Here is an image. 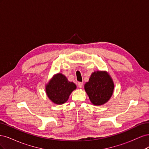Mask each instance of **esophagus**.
Instances as JSON below:
<instances>
[{
	"label": "esophagus",
	"mask_w": 149,
	"mask_h": 149,
	"mask_svg": "<svg viewBox=\"0 0 149 149\" xmlns=\"http://www.w3.org/2000/svg\"><path fill=\"white\" fill-rule=\"evenodd\" d=\"M78 87L79 88H81L83 87V82H78Z\"/></svg>",
	"instance_id": "esophagus-1"
}]
</instances>
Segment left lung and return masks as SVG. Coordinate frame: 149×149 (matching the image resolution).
<instances>
[{
	"label": "left lung",
	"mask_w": 149,
	"mask_h": 149,
	"mask_svg": "<svg viewBox=\"0 0 149 149\" xmlns=\"http://www.w3.org/2000/svg\"><path fill=\"white\" fill-rule=\"evenodd\" d=\"M114 83L106 71H96L91 74L89 81L84 84V90L94 106L104 104L113 94Z\"/></svg>",
	"instance_id": "left-lung-1"
}]
</instances>
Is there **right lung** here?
<instances>
[{"mask_svg":"<svg viewBox=\"0 0 149 149\" xmlns=\"http://www.w3.org/2000/svg\"><path fill=\"white\" fill-rule=\"evenodd\" d=\"M76 89V84L69 81L66 76L58 73L54 75L45 85L48 97L55 104L66 102L71 93Z\"/></svg>","mask_w":149,"mask_h":149,"instance_id":"1","label":"right lung"}]
</instances>
